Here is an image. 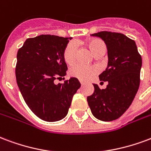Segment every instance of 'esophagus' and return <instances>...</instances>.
<instances>
[{
	"label": "esophagus",
	"instance_id": "1",
	"mask_svg": "<svg viewBox=\"0 0 151 151\" xmlns=\"http://www.w3.org/2000/svg\"><path fill=\"white\" fill-rule=\"evenodd\" d=\"M80 83H81V86H84V83H83L82 81H80Z\"/></svg>",
	"mask_w": 151,
	"mask_h": 151
}]
</instances>
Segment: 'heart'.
Segmentation results:
<instances>
[{
	"instance_id": "heart-1",
	"label": "heart",
	"mask_w": 151,
	"mask_h": 151,
	"mask_svg": "<svg viewBox=\"0 0 151 151\" xmlns=\"http://www.w3.org/2000/svg\"><path fill=\"white\" fill-rule=\"evenodd\" d=\"M86 45L89 47L94 55L98 56L105 53L106 51V45L102 40L99 38L89 39L86 41ZM77 57V46L74 43L70 42L67 45L63 51V59L67 65L74 63ZM99 70L96 66H86L83 65L78 64L73 66L69 71L70 75L73 78H78L80 81H86L93 78L98 73Z\"/></svg>"
}]
</instances>
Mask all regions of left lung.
Returning a JSON list of instances; mask_svg holds the SVG:
<instances>
[{
	"instance_id": "obj_1",
	"label": "left lung",
	"mask_w": 151,
	"mask_h": 151,
	"mask_svg": "<svg viewBox=\"0 0 151 151\" xmlns=\"http://www.w3.org/2000/svg\"><path fill=\"white\" fill-rule=\"evenodd\" d=\"M106 43L108 65L99 75L107 81L106 89L93 84L94 92L87 97L93 115L104 122L120 118L132 103L140 84L142 57L135 41L122 33L101 31L91 34Z\"/></svg>"
}]
</instances>
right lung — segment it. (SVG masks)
<instances>
[{
	"label": "right lung",
	"mask_w": 151,
	"mask_h": 151,
	"mask_svg": "<svg viewBox=\"0 0 151 151\" xmlns=\"http://www.w3.org/2000/svg\"><path fill=\"white\" fill-rule=\"evenodd\" d=\"M72 37L40 35L28 38L17 54L16 79L25 103L46 122L60 121L68 114L73 97L81 84L70 78L56 85L66 74L63 51Z\"/></svg>",
	"instance_id": "1"
}]
</instances>
